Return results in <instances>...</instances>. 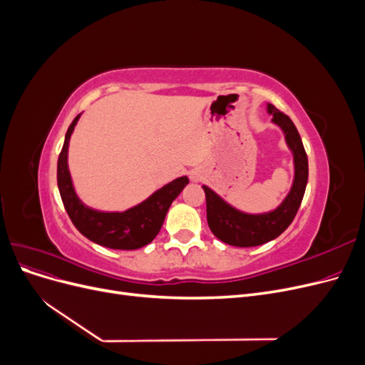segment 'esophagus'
Segmentation results:
<instances>
[{"label": "esophagus", "mask_w": 365, "mask_h": 365, "mask_svg": "<svg viewBox=\"0 0 365 365\" xmlns=\"http://www.w3.org/2000/svg\"><path fill=\"white\" fill-rule=\"evenodd\" d=\"M193 180H200V178H197V176L195 175V176H193Z\"/></svg>", "instance_id": "34e87169"}]
</instances>
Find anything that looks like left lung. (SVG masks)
Returning a JSON list of instances; mask_svg holds the SVG:
<instances>
[{"label":"left lung","mask_w":365,"mask_h":365,"mask_svg":"<svg viewBox=\"0 0 365 365\" xmlns=\"http://www.w3.org/2000/svg\"><path fill=\"white\" fill-rule=\"evenodd\" d=\"M268 111L272 114L274 123H277L284 130L286 141L294 152L295 180L292 190L277 210L267 215L252 216L237 212L204 185L208 227L217 239L228 245L257 247L279 237L291 225L303 201L309 175L307 155L303 141L288 115L272 105H268Z\"/></svg>","instance_id":"8db88e82"}]
</instances>
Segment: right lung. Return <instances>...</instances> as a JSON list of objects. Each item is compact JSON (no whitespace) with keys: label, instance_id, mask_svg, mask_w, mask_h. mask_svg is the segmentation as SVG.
Segmentation results:
<instances>
[{"label":"right lung","instance_id":"obj_1","mask_svg":"<svg viewBox=\"0 0 365 365\" xmlns=\"http://www.w3.org/2000/svg\"><path fill=\"white\" fill-rule=\"evenodd\" d=\"M77 120L79 115L73 120L65 134L58 160V187L71 222L86 239L106 248L137 250L150 244L160 233L170 204L181 193L185 184H189V180L182 176L172 181L153 193L149 200L125 213H102L85 207L74 193L67 164L68 143Z\"/></svg>","mask_w":365,"mask_h":365}]
</instances>
